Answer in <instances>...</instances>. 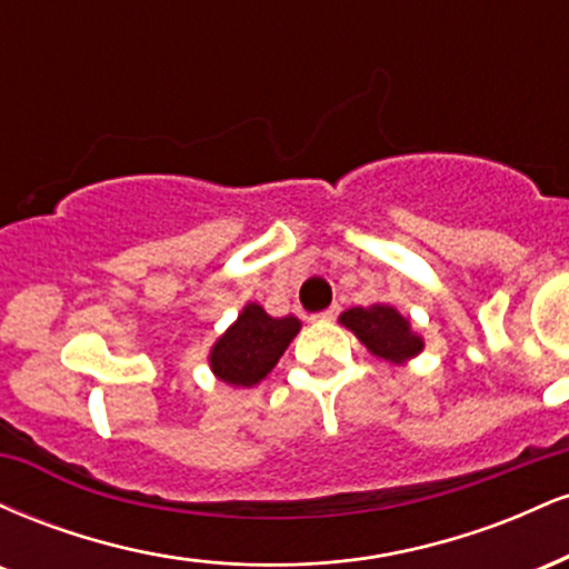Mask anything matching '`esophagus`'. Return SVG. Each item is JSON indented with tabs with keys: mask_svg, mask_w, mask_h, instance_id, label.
I'll use <instances>...</instances> for the list:
<instances>
[{
	"mask_svg": "<svg viewBox=\"0 0 569 569\" xmlns=\"http://www.w3.org/2000/svg\"><path fill=\"white\" fill-rule=\"evenodd\" d=\"M337 316H339V305H331L329 310L318 312V316H316V321H335Z\"/></svg>",
	"mask_w": 569,
	"mask_h": 569,
	"instance_id": "34e87169",
	"label": "esophagus"
}]
</instances>
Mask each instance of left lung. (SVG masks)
<instances>
[{"mask_svg": "<svg viewBox=\"0 0 569 569\" xmlns=\"http://www.w3.org/2000/svg\"><path fill=\"white\" fill-rule=\"evenodd\" d=\"M339 323L352 331L371 356L393 367L411 361L426 348V339L411 329L409 318L401 316L393 305L377 302L369 307H350L339 316Z\"/></svg>", "mask_w": 569, "mask_h": 569, "instance_id": "1", "label": "left lung"}]
</instances>
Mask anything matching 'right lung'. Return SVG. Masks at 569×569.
I'll return each mask as SVG.
<instances>
[{
    "label": "right lung",
    "mask_w": 569,
    "mask_h": 569,
    "mask_svg": "<svg viewBox=\"0 0 569 569\" xmlns=\"http://www.w3.org/2000/svg\"><path fill=\"white\" fill-rule=\"evenodd\" d=\"M299 329V318H272L259 302H248L230 329L211 345L208 367L219 382L230 388H253L276 369Z\"/></svg>",
    "instance_id": "1"
}]
</instances>
